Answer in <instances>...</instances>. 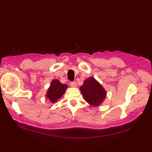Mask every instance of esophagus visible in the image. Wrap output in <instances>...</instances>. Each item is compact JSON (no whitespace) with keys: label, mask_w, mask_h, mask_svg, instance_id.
I'll return each instance as SVG.
<instances>
[{"label":"esophagus","mask_w":152,"mask_h":152,"mask_svg":"<svg viewBox=\"0 0 152 152\" xmlns=\"http://www.w3.org/2000/svg\"><path fill=\"white\" fill-rule=\"evenodd\" d=\"M70 86L72 87H77V84L75 82H70Z\"/></svg>","instance_id":"1"}]
</instances>
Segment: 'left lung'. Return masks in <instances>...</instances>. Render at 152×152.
Segmentation results:
<instances>
[{
  "label": "left lung",
  "mask_w": 152,
  "mask_h": 152,
  "mask_svg": "<svg viewBox=\"0 0 152 152\" xmlns=\"http://www.w3.org/2000/svg\"><path fill=\"white\" fill-rule=\"evenodd\" d=\"M80 89L84 99L93 106L100 104L106 96L104 89L93 77L87 79L80 87Z\"/></svg>",
  "instance_id": "1"
}]
</instances>
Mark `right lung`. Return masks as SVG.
Instances as JSON below:
<instances>
[{
	"instance_id": "1",
	"label": "right lung",
	"mask_w": 152,
	"mask_h": 152,
	"mask_svg": "<svg viewBox=\"0 0 152 152\" xmlns=\"http://www.w3.org/2000/svg\"><path fill=\"white\" fill-rule=\"evenodd\" d=\"M68 87L65 84H61L58 80H54L48 89L46 96L50 102L53 103L56 102V101L60 98Z\"/></svg>"
}]
</instances>
